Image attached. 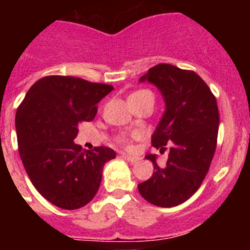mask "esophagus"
Wrapping results in <instances>:
<instances>
[{
    "label": "esophagus",
    "instance_id": "obj_1",
    "mask_svg": "<svg viewBox=\"0 0 250 250\" xmlns=\"http://www.w3.org/2000/svg\"><path fill=\"white\" fill-rule=\"evenodd\" d=\"M122 157L125 158V161H128V162H130V163H135V162H138V161L140 160L139 157H135V156L127 155V153H122Z\"/></svg>",
    "mask_w": 250,
    "mask_h": 250
}]
</instances>
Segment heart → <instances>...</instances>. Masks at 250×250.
<instances>
[{
  "mask_svg": "<svg viewBox=\"0 0 250 250\" xmlns=\"http://www.w3.org/2000/svg\"><path fill=\"white\" fill-rule=\"evenodd\" d=\"M148 93H151V92H148V90H138V92L132 93V94L129 95V98H133V97H140V95L148 94ZM151 94H152V93H151ZM134 137H135V134H132V135L122 134V135H121L120 138H118V143L122 144V145H125V146H129V144H130V139H132V138H134Z\"/></svg>",
  "mask_w": 250,
  "mask_h": 250,
  "instance_id": "b5f03b06",
  "label": "heart"
}]
</instances>
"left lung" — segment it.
<instances>
[{"mask_svg": "<svg viewBox=\"0 0 250 250\" xmlns=\"http://www.w3.org/2000/svg\"><path fill=\"white\" fill-rule=\"evenodd\" d=\"M152 83L165 99L166 110L151 143L161 152L169 145L167 166L158 167L156 155L148 180L138 185L140 195L153 206L170 208L188 201L200 188L216 148L219 110L207 83L196 72L158 64L140 77Z\"/></svg>", "mask_w": 250, "mask_h": 250, "instance_id": "left-lung-1", "label": "left lung"}]
</instances>
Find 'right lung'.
Listing matches in <instances>:
<instances>
[{"mask_svg": "<svg viewBox=\"0 0 250 250\" xmlns=\"http://www.w3.org/2000/svg\"><path fill=\"white\" fill-rule=\"evenodd\" d=\"M113 89L72 76H47L31 85L19 105L16 129L19 155L36 190L59 208L89 203L102 183L103 168L116 157L110 147L82 150L74 143L78 125L90 122L97 104Z\"/></svg>", "mask_w": 250, "mask_h": 250, "instance_id": "1", "label": "right lung"}]
</instances>
